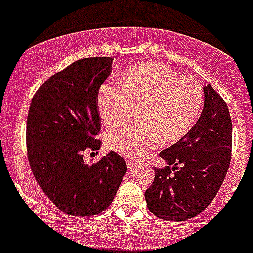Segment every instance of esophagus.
I'll use <instances>...</instances> for the list:
<instances>
[{
  "mask_svg": "<svg viewBox=\"0 0 253 253\" xmlns=\"http://www.w3.org/2000/svg\"><path fill=\"white\" fill-rule=\"evenodd\" d=\"M126 164H127V169H128V171H131V169L136 166V162L132 161V160H127Z\"/></svg>",
  "mask_w": 253,
  "mask_h": 253,
  "instance_id": "34e87169",
  "label": "esophagus"
}]
</instances>
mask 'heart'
<instances>
[{
	"instance_id": "obj_1",
	"label": "heart",
	"mask_w": 253,
	"mask_h": 253,
	"mask_svg": "<svg viewBox=\"0 0 253 253\" xmlns=\"http://www.w3.org/2000/svg\"><path fill=\"white\" fill-rule=\"evenodd\" d=\"M204 94L190 77L160 62L134 66L120 84H105L97 106L106 126L124 124L138 108V122L113 128L106 134L110 150L127 159H138L162 143H173L195 125Z\"/></svg>"
}]
</instances>
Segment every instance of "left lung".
Instances as JSON below:
<instances>
[{"label": "left lung", "mask_w": 253, "mask_h": 253, "mask_svg": "<svg viewBox=\"0 0 253 253\" xmlns=\"http://www.w3.org/2000/svg\"><path fill=\"white\" fill-rule=\"evenodd\" d=\"M204 110L178 142L161 151L167 166L155 169L146 190L148 210L166 221H186L201 213L227 174L232 148L228 107L211 84L204 87Z\"/></svg>", "instance_id": "left-lung-1"}]
</instances>
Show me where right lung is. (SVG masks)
<instances>
[{
  "label": "right lung",
  "instance_id": "1",
  "mask_svg": "<svg viewBox=\"0 0 253 253\" xmlns=\"http://www.w3.org/2000/svg\"><path fill=\"white\" fill-rule=\"evenodd\" d=\"M111 67V57L73 62L40 87L28 111L31 169L47 197L71 216L105 211L126 173V162L113 151L96 164L84 161V151L101 147L97 94Z\"/></svg>",
  "mask_w": 253,
  "mask_h": 253
}]
</instances>
